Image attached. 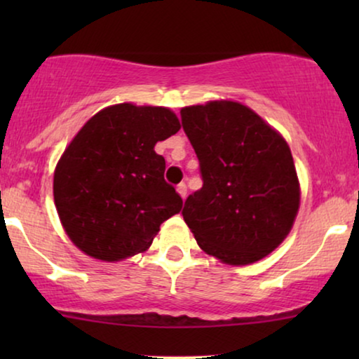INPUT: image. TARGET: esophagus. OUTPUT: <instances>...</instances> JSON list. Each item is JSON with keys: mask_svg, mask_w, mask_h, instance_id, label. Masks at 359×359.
Listing matches in <instances>:
<instances>
[{"mask_svg": "<svg viewBox=\"0 0 359 359\" xmlns=\"http://www.w3.org/2000/svg\"><path fill=\"white\" fill-rule=\"evenodd\" d=\"M176 191H178V194L184 199L186 194H188V186H186V183H180L176 186Z\"/></svg>", "mask_w": 359, "mask_h": 359, "instance_id": "1", "label": "esophagus"}]
</instances>
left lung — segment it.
Instances as JSON below:
<instances>
[{"label": "left lung", "instance_id": "8db88e82", "mask_svg": "<svg viewBox=\"0 0 359 359\" xmlns=\"http://www.w3.org/2000/svg\"><path fill=\"white\" fill-rule=\"evenodd\" d=\"M181 124L203 178L181 212L196 242L229 264L266 257L286 238L301 199L286 140L235 101L183 107Z\"/></svg>", "mask_w": 359, "mask_h": 359}]
</instances>
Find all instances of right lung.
I'll return each instance as SVG.
<instances>
[{
    "instance_id": "obj_1",
    "label": "right lung",
    "mask_w": 359,
    "mask_h": 359,
    "mask_svg": "<svg viewBox=\"0 0 359 359\" xmlns=\"http://www.w3.org/2000/svg\"><path fill=\"white\" fill-rule=\"evenodd\" d=\"M168 107L109 106L70 142L53 175L63 229L81 252L119 262L145 252L183 199L163 178L155 144L180 130Z\"/></svg>"
}]
</instances>
